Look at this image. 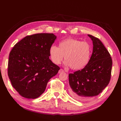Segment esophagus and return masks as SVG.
I'll return each instance as SVG.
<instances>
[{
    "label": "esophagus",
    "mask_w": 121,
    "mask_h": 121,
    "mask_svg": "<svg viewBox=\"0 0 121 121\" xmlns=\"http://www.w3.org/2000/svg\"><path fill=\"white\" fill-rule=\"evenodd\" d=\"M63 72H64V71L62 69H60V70L58 71V73H63Z\"/></svg>",
    "instance_id": "esophagus-1"
}]
</instances>
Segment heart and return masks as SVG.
<instances>
[{
  "label": "heart",
  "mask_w": 121,
  "mask_h": 121,
  "mask_svg": "<svg viewBox=\"0 0 121 121\" xmlns=\"http://www.w3.org/2000/svg\"><path fill=\"white\" fill-rule=\"evenodd\" d=\"M91 53L89 43L72 38L61 40L59 43L58 48L53 45L49 49L50 56L55 64H60L65 56V66L71 67L74 70H81L87 65Z\"/></svg>",
  "instance_id": "1"
}]
</instances>
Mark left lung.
Here are the masks:
<instances>
[{"label":"left lung","mask_w":121,"mask_h":121,"mask_svg":"<svg viewBox=\"0 0 121 121\" xmlns=\"http://www.w3.org/2000/svg\"><path fill=\"white\" fill-rule=\"evenodd\" d=\"M88 36L93 43L89 63L83 69L69 74L70 95L81 101L98 95L107 86L112 65L109 53L101 40L91 35Z\"/></svg>","instance_id":"1"}]
</instances>
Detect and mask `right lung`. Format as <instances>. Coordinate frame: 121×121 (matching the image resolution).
Masks as SVG:
<instances>
[{
	"label": "right lung",
	"mask_w": 121,
	"mask_h": 121,
	"mask_svg": "<svg viewBox=\"0 0 121 121\" xmlns=\"http://www.w3.org/2000/svg\"><path fill=\"white\" fill-rule=\"evenodd\" d=\"M56 39L52 33L26 36L10 52L9 78L15 89L23 98H38L45 91L49 79L60 69L49 58L50 48Z\"/></svg>",
	"instance_id": "1"
}]
</instances>
